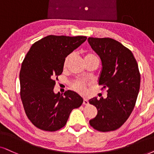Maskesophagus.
Segmentation results:
<instances>
[{"label": "esophagus", "mask_w": 154, "mask_h": 154, "mask_svg": "<svg viewBox=\"0 0 154 154\" xmlns=\"http://www.w3.org/2000/svg\"><path fill=\"white\" fill-rule=\"evenodd\" d=\"M89 104V102H88V100H87V99L84 98V100H83V104H85V105H87V104Z\"/></svg>", "instance_id": "esophagus-1"}]
</instances>
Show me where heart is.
Here are the masks:
<instances>
[{
  "label": "heart",
  "instance_id": "obj_1",
  "mask_svg": "<svg viewBox=\"0 0 154 154\" xmlns=\"http://www.w3.org/2000/svg\"><path fill=\"white\" fill-rule=\"evenodd\" d=\"M70 58H71V54H69V55H68L67 57H66V59L65 60V66L67 65L68 62L69 61ZM94 58L98 59L94 54L87 53L85 55V61H86V60H90V59H94ZM85 85H86V83H85V82L81 81V80H77L73 83L72 87H73V88L76 89L77 91H80V92H83V91H85Z\"/></svg>",
  "mask_w": 154,
  "mask_h": 154
}]
</instances>
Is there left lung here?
Wrapping results in <instances>:
<instances>
[{"mask_svg": "<svg viewBox=\"0 0 154 154\" xmlns=\"http://www.w3.org/2000/svg\"><path fill=\"white\" fill-rule=\"evenodd\" d=\"M87 40L102 63L99 85L107 89L106 98L89 100L97 109L89 124L98 131H114L123 125L135 106L141 81L137 60L128 48L114 39Z\"/></svg>", "mask_w": 154, "mask_h": 154, "instance_id": "left-lung-1", "label": "left lung"}]
</instances>
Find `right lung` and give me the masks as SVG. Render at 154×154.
I'll return each instance as SVG.
<instances>
[{"mask_svg": "<svg viewBox=\"0 0 154 154\" xmlns=\"http://www.w3.org/2000/svg\"><path fill=\"white\" fill-rule=\"evenodd\" d=\"M87 37L48 35L31 46L20 72V97L25 114L38 129L55 131L67 123L83 99L75 91L54 92L55 79L63 72L65 58Z\"/></svg>", "mask_w": 154, "mask_h": 154, "instance_id": "right-lung-1", "label": "right lung"}]
</instances>
